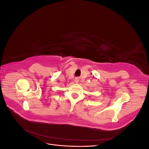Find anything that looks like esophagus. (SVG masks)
Segmentation results:
<instances>
[{
  "label": "esophagus",
  "mask_w": 149,
  "mask_h": 149,
  "mask_svg": "<svg viewBox=\"0 0 149 149\" xmlns=\"http://www.w3.org/2000/svg\"><path fill=\"white\" fill-rule=\"evenodd\" d=\"M79 78H76L74 79V83H78L79 82Z\"/></svg>",
  "instance_id": "obj_1"
}]
</instances>
